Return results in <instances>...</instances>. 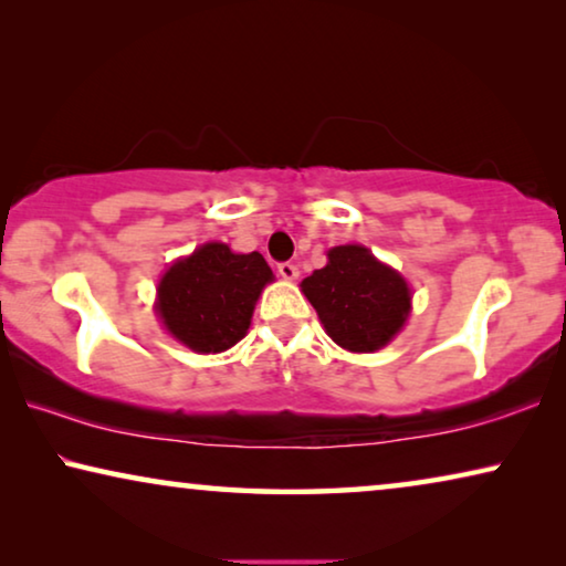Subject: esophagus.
Instances as JSON below:
<instances>
[{
    "mask_svg": "<svg viewBox=\"0 0 566 566\" xmlns=\"http://www.w3.org/2000/svg\"><path fill=\"white\" fill-rule=\"evenodd\" d=\"M277 275L285 277V281H296L298 268L293 265V262H281V265H277Z\"/></svg>",
    "mask_w": 566,
    "mask_h": 566,
    "instance_id": "34e87169",
    "label": "esophagus"
}]
</instances>
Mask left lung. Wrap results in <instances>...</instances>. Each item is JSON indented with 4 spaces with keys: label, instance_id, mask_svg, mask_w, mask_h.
Masks as SVG:
<instances>
[{
    "label": "left lung",
    "instance_id": "8db88e82",
    "mask_svg": "<svg viewBox=\"0 0 566 566\" xmlns=\"http://www.w3.org/2000/svg\"><path fill=\"white\" fill-rule=\"evenodd\" d=\"M327 258V265L304 277L301 291L339 347L378 350L407 322L412 296L405 277L360 244L335 247Z\"/></svg>",
    "mask_w": 566,
    "mask_h": 566
}]
</instances>
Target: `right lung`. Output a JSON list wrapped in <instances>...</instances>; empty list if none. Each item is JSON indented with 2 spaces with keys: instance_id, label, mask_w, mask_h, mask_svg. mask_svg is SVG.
<instances>
[{
  "instance_id": "1",
  "label": "right lung",
  "mask_w": 566,
  "mask_h": 566,
  "mask_svg": "<svg viewBox=\"0 0 566 566\" xmlns=\"http://www.w3.org/2000/svg\"><path fill=\"white\" fill-rule=\"evenodd\" d=\"M270 281L273 270L260 252L234 254L211 242L167 270L157 312L190 350L221 353L247 335L254 301Z\"/></svg>"
}]
</instances>
